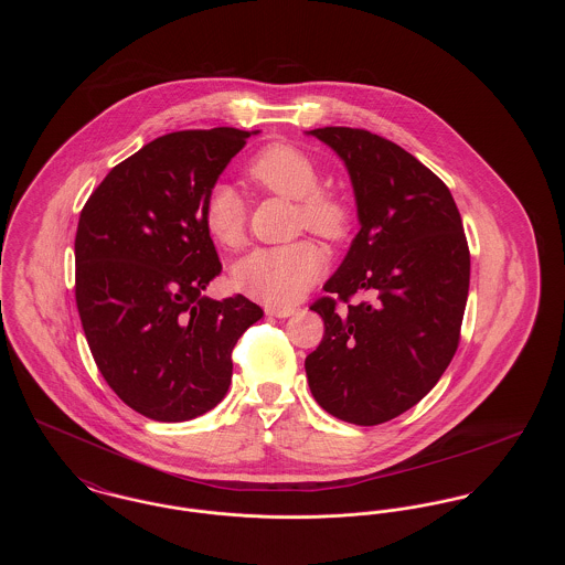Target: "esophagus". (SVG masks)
I'll use <instances>...</instances> for the list:
<instances>
[{"label": "esophagus", "instance_id": "obj_1", "mask_svg": "<svg viewBox=\"0 0 565 565\" xmlns=\"http://www.w3.org/2000/svg\"><path fill=\"white\" fill-rule=\"evenodd\" d=\"M267 311V316H270V318H290V316H295L296 309H292V307H267L265 309Z\"/></svg>", "mask_w": 565, "mask_h": 565}]
</instances>
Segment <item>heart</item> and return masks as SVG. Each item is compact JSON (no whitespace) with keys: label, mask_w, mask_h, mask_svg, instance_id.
Listing matches in <instances>:
<instances>
[{"label":"heart","mask_w":565,"mask_h":565,"mask_svg":"<svg viewBox=\"0 0 565 565\" xmlns=\"http://www.w3.org/2000/svg\"><path fill=\"white\" fill-rule=\"evenodd\" d=\"M245 178L256 189L267 190L296 201L298 222L307 231L341 239L350 231L348 201L320 189V169L300 148L290 143H269L258 150L245 167ZM205 231L222 247H239L245 235V207L231 186L217 184L203 203ZM326 256L311 242H296L279 247H260L242 258L233 279L245 295L270 305H295L322 277Z\"/></svg>","instance_id":"1"}]
</instances>
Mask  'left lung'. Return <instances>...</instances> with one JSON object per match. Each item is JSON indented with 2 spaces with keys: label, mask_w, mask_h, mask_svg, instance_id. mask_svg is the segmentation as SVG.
Instances as JSON below:
<instances>
[{
  "label": "left lung",
  "mask_w": 565,
  "mask_h": 565,
  "mask_svg": "<svg viewBox=\"0 0 565 565\" xmlns=\"http://www.w3.org/2000/svg\"><path fill=\"white\" fill-rule=\"evenodd\" d=\"M318 137L350 173L360 231L323 284L334 298L320 348L305 360L313 398L355 426H376L419 403L449 366L470 284V254L449 189L401 146L379 135L326 127Z\"/></svg>",
  "instance_id": "left-lung-1"
}]
</instances>
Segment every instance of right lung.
<instances>
[{
  "label": "right lung",
  "instance_id": "obj_1",
  "mask_svg": "<svg viewBox=\"0 0 565 565\" xmlns=\"http://www.w3.org/2000/svg\"><path fill=\"white\" fill-rule=\"evenodd\" d=\"M260 131H178L116 164L76 233V302L109 387L154 422H189L231 385V351L263 309L203 296L222 270L203 224L217 178Z\"/></svg>",
  "mask_w": 565,
  "mask_h": 565
}]
</instances>
